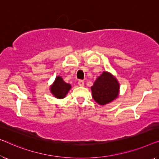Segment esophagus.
<instances>
[{
  "instance_id": "1",
  "label": "esophagus",
  "mask_w": 159,
  "mask_h": 159,
  "mask_svg": "<svg viewBox=\"0 0 159 159\" xmlns=\"http://www.w3.org/2000/svg\"><path fill=\"white\" fill-rule=\"evenodd\" d=\"M78 84H79V86L83 87V86H84V81L83 80H79V82H78Z\"/></svg>"
}]
</instances>
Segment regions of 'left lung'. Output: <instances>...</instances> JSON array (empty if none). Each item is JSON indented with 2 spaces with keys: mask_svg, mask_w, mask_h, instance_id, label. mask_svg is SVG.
Listing matches in <instances>:
<instances>
[{
  "mask_svg": "<svg viewBox=\"0 0 159 159\" xmlns=\"http://www.w3.org/2000/svg\"><path fill=\"white\" fill-rule=\"evenodd\" d=\"M91 89L94 101L100 105H106L118 98L120 85L111 73L103 71Z\"/></svg>",
  "mask_w": 159,
  "mask_h": 159,
  "instance_id": "1",
  "label": "left lung"
}]
</instances>
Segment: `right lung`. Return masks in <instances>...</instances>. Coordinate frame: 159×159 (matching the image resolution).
Returning a JSON list of instances; mask_svg holds the SVG:
<instances>
[{
    "label": "right lung",
    "mask_w": 159,
    "mask_h": 159,
    "mask_svg": "<svg viewBox=\"0 0 159 159\" xmlns=\"http://www.w3.org/2000/svg\"><path fill=\"white\" fill-rule=\"evenodd\" d=\"M70 89L71 86L69 84L66 83L61 76H57L56 78L55 81L50 88L51 93L56 98L59 99L65 98Z\"/></svg>",
    "instance_id": "1"
}]
</instances>
